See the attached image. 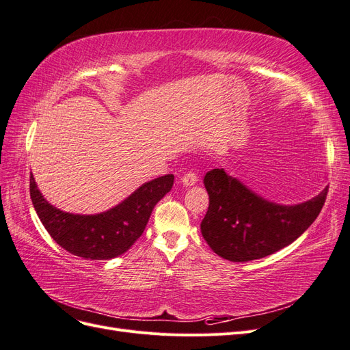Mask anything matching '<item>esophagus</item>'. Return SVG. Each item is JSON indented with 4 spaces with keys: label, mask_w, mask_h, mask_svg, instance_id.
<instances>
[{
    "label": "esophagus",
    "mask_w": 350,
    "mask_h": 350,
    "mask_svg": "<svg viewBox=\"0 0 350 350\" xmlns=\"http://www.w3.org/2000/svg\"><path fill=\"white\" fill-rule=\"evenodd\" d=\"M183 184L185 185V187H193L196 183H197V174L196 172H193V171H188L184 176H183Z\"/></svg>",
    "instance_id": "1"
}]
</instances>
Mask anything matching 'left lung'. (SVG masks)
<instances>
[{"label": "left lung", "instance_id": "left-lung-1", "mask_svg": "<svg viewBox=\"0 0 350 350\" xmlns=\"http://www.w3.org/2000/svg\"><path fill=\"white\" fill-rule=\"evenodd\" d=\"M208 210L201 234L221 258L243 262L267 257L298 239L320 215L327 187L299 204H278L254 193L224 169L204 176Z\"/></svg>", "mask_w": 350, "mask_h": 350}]
</instances>
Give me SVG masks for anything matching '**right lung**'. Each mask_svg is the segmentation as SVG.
<instances>
[{"mask_svg":"<svg viewBox=\"0 0 350 350\" xmlns=\"http://www.w3.org/2000/svg\"><path fill=\"white\" fill-rule=\"evenodd\" d=\"M172 185V174L159 176L103 213L72 215L49 204L30 175V198L40 221L59 247L86 260H111L142 237L157 201L171 191Z\"/></svg>","mask_w":350,"mask_h":350,"instance_id":"right-lung-1","label":"right lung"}]
</instances>
